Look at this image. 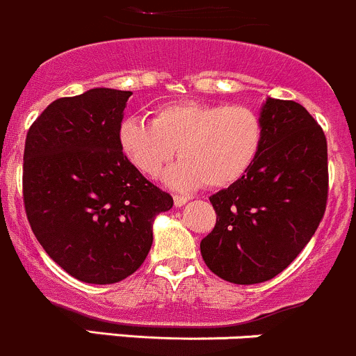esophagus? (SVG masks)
I'll return each instance as SVG.
<instances>
[{"label": "esophagus", "mask_w": 356, "mask_h": 356, "mask_svg": "<svg viewBox=\"0 0 356 356\" xmlns=\"http://www.w3.org/2000/svg\"><path fill=\"white\" fill-rule=\"evenodd\" d=\"M173 199H175V206H177V207H181L183 204H185L186 200H188V197H185V195H175Z\"/></svg>", "instance_id": "esophagus-1"}]
</instances>
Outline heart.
<instances>
[{"instance_id": "b5f03b06", "label": "heart", "mask_w": 356, "mask_h": 356, "mask_svg": "<svg viewBox=\"0 0 356 356\" xmlns=\"http://www.w3.org/2000/svg\"><path fill=\"white\" fill-rule=\"evenodd\" d=\"M263 121L245 105L175 102L154 111L152 122L128 118L119 128V145L145 177L164 175L168 186L192 190L199 185L223 188L251 170L263 147Z\"/></svg>"}]
</instances>
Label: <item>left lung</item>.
<instances>
[{"label":"left lung","mask_w":356,"mask_h":356,"mask_svg":"<svg viewBox=\"0 0 356 356\" xmlns=\"http://www.w3.org/2000/svg\"><path fill=\"white\" fill-rule=\"evenodd\" d=\"M265 136L251 170L209 197L213 232L200 241L204 263L232 284H259L286 270L318 228L329 170L322 128L298 102L268 98Z\"/></svg>","instance_id":"1"}]
</instances>
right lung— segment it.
<instances>
[{
	"label": "right lung",
	"instance_id": "1",
	"mask_svg": "<svg viewBox=\"0 0 356 356\" xmlns=\"http://www.w3.org/2000/svg\"><path fill=\"white\" fill-rule=\"evenodd\" d=\"M129 97L93 88L58 98L27 131V220L48 256L81 282L115 284L135 273L152 245L154 218L173 207L119 145Z\"/></svg>",
	"mask_w": 356,
	"mask_h": 356
}]
</instances>
